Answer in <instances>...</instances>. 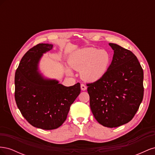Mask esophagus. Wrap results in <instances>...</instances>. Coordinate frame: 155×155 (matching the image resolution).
<instances>
[{
    "label": "esophagus",
    "instance_id": "esophagus-1",
    "mask_svg": "<svg viewBox=\"0 0 155 155\" xmlns=\"http://www.w3.org/2000/svg\"><path fill=\"white\" fill-rule=\"evenodd\" d=\"M87 88V86L84 85V84H81V88L82 91H85Z\"/></svg>",
    "mask_w": 155,
    "mask_h": 155
}]
</instances>
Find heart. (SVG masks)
I'll use <instances>...</instances> for the list:
<instances>
[{
    "instance_id": "obj_1",
    "label": "heart",
    "mask_w": 155,
    "mask_h": 155,
    "mask_svg": "<svg viewBox=\"0 0 155 155\" xmlns=\"http://www.w3.org/2000/svg\"><path fill=\"white\" fill-rule=\"evenodd\" d=\"M112 56L109 51L96 48L79 49L71 55L68 63L73 69L81 71L83 79L88 82H94L101 79L109 69ZM68 74L72 72L67 69Z\"/></svg>"
}]
</instances>
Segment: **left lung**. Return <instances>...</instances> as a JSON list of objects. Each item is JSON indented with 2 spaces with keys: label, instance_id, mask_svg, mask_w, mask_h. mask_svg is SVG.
Masks as SVG:
<instances>
[{
  "label": "left lung",
  "instance_id": "left-lung-1",
  "mask_svg": "<svg viewBox=\"0 0 155 155\" xmlns=\"http://www.w3.org/2000/svg\"><path fill=\"white\" fill-rule=\"evenodd\" d=\"M109 45L114 55L107 72L87 85L95 119L113 128L129 122L138 111L143 97V72L132 51L116 44Z\"/></svg>",
  "mask_w": 155,
  "mask_h": 155
}]
</instances>
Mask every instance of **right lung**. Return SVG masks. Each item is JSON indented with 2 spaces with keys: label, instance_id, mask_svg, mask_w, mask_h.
<instances>
[{
  "label": "right lung",
  "instance_id": "obj_1",
  "mask_svg": "<svg viewBox=\"0 0 155 155\" xmlns=\"http://www.w3.org/2000/svg\"><path fill=\"white\" fill-rule=\"evenodd\" d=\"M52 45L38 44L23 56L15 75V99L30 124L44 130L57 129L66 120L71 105L81 92L80 83L65 87L46 79L37 71L39 59Z\"/></svg>",
  "mask_w": 155,
  "mask_h": 155
}]
</instances>
